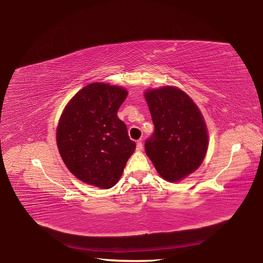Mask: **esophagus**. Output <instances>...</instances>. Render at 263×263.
I'll return each mask as SVG.
<instances>
[{
  "instance_id": "34e87169",
  "label": "esophagus",
  "mask_w": 263,
  "mask_h": 263,
  "mask_svg": "<svg viewBox=\"0 0 263 263\" xmlns=\"http://www.w3.org/2000/svg\"><path fill=\"white\" fill-rule=\"evenodd\" d=\"M136 150H137V151H142V150H143L142 141H137V143H136Z\"/></svg>"
}]
</instances>
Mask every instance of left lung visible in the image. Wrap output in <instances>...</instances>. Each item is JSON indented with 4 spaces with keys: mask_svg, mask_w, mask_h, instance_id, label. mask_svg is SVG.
I'll return each mask as SVG.
<instances>
[{
    "mask_svg": "<svg viewBox=\"0 0 263 263\" xmlns=\"http://www.w3.org/2000/svg\"><path fill=\"white\" fill-rule=\"evenodd\" d=\"M144 96L155 124L153 136L145 143L146 154L163 179L180 181L200 166L208 150L203 116L178 87L147 89Z\"/></svg>",
    "mask_w": 263,
    "mask_h": 263,
    "instance_id": "8db88e82",
    "label": "left lung"
}]
</instances>
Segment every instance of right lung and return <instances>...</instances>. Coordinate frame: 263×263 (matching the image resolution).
Returning a JSON list of instances; mask_svg holds the SVG:
<instances>
[{
	"label": "right lung",
	"mask_w": 263,
	"mask_h": 263,
	"mask_svg": "<svg viewBox=\"0 0 263 263\" xmlns=\"http://www.w3.org/2000/svg\"><path fill=\"white\" fill-rule=\"evenodd\" d=\"M128 90L102 82L80 89L65 106L57 129L60 155L79 180L114 186L135 150L126 123L117 117Z\"/></svg>",
	"instance_id": "obj_1"
}]
</instances>
